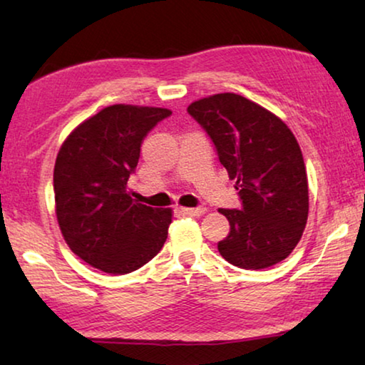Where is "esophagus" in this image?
I'll return each instance as SVG.
<instances>
[{"instance_id":"34e87169","label":"esophagus","mask_w":365,"mask_h":365,"mask_svg":"<svg viewBox=\"0 0 365 365\" xmlns=\"http://www.w3.org/2000/svg\"><path fill=\"white\" fill-rule=\"evenodd\" d=\"M181 212L184 215H189V217H202V215L205 213V208L204 207H195V208L184 207V208H181Z\"/></svg>"}]
</instances>
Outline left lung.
Masks as SVG:
<instances>
[{"label": "left lung", "instance_id": "8db88e82", "mask_svg": "<svg viewBox=\"0 0 365 365\" xmlns=\"http://www.w3.org/2000/svg\"><path fill=\"white\" fill-rule=\"evenodd\" d=\"M187 111L215 143L242 202L241 210H218L230 222L218 252L246 270L284 260L309 215L307 173L294 134L273 113L236 93L200 98Z\"/></svg>", "mask_w": 365, "mask_h": 365}]
</instances>
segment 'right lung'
I'll return each instance as SVG.
<instances>
[{
  "label": "right lung",
  "instance_id": "right-lung-1",
  "mask_svg": "<svg viewBox=\"0 0 365 365\" xmlns=\"http://www.w3.org/2000/svg\"><path fill=\"white\" fill-rule=\"evenodd\" d=\"M166 108L111 105L81 123L59 148L53 189L66 244L83 262L111 274L137 270L168 237L171 208L147 207L128 192L145 135Z\"/></svg>",
  "mask_w": 365,
  "mask_h": 365
}]
</instances>
